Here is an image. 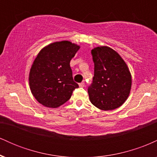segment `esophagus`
<instances>
[{
    "label": "esophagus",
    "mask_w": 157,
    "mask_h": 157,
    "mask_svg": "<svg viewBox=\"0 0 157 157\" xmlns=\"http://www.w3.org/2000/svg\"><path fill=\"white\" fill-rule=\"evenodd\" d=\"M79 86H80V87H84V86H85V82H80V83L79 84Z\"/></svg>",
    "instance_id": "1"
}]
</instances>
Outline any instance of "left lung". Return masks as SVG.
Listing matches in <instances>:
<instances>
[{"mask_svg": "<svg viewBox=\"0 0 157 157\" xmlns=\"http://www.w3.org/2000/svg\"><path fill=\"white\" fill-rule=\"evenodd\" d=\"M91 55L94 74L88 88L90 100L104 111L117 109L130 94L131 76L128 68L119 54L107 46L94 48Z\"/></svg>", "mask_w": 157, "mask_h": 157, "instance_id": "8db88e82", "label": "left lung"}]
</instances>
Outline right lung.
<instances>
[{
    "label": "right lung",
    "instance_id": "1",
    "mask_svg": "<svg viewBox=\"0 0 157 157\" xmlns=\"http://www.w3.org/2000/svg\"><path fill=\"white\" fill-rule=\"evenodd\" d=\"M79 48L65 40L48 45L39 52L30 70L29 86L33 96L43 105L59 107L79 87L73 80L70 66Z\"/></svg>",
    "mask_w": 157,
    "mask_h": 157
}]
</instances>
